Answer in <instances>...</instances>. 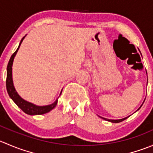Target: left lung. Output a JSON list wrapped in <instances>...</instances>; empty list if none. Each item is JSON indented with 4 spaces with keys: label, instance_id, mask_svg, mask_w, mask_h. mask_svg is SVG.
Segmentation results:
<instances>
[{
    "label": "left lung",
    "instance_id": "left-lung-1",
    "mask_svg": "<svg viewBox=\"0 0 153 153\" xmlns=\"http://www.w3.org/2000/svg\"><path fill=\"white\" fill-rule=\"evenodd\" d=\"M145 101V100H144ZM142 106V105H141ZM141 106H140V108L141 107ZM139 108V109H140ZM128 117H126V118H122V119H119V120H110V119H106V118H102L103 119H104V120H106V121H110V122H112V123H119V122H121V121H124L125 119H126V118H127Z\"/></svg>",
    "mask_w": 153,
    "mask_h": 153
}]
</instances>
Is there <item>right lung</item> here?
<instances>
[{
	"label": "right lung",
	"mask_w": 153,
	"mask_h": 153,
	"mask_svg": "<svg viewBox=\"0 0 153 153\" xmlns=\"http://www.w3.org/2000/svg\"><path fill=\"white\" fill-rule=\"evenodd\" d=\"M25 38V36L21 39V43H20L19 46H18L17 50L12 54V55L11 56L10 61L8 63V65H7V81H6V85H7V90L8 92L9 95L12 100H13L14 102L17 104V106L21 109V110L24 111L25 113L28 114V115H43V114H45L49 112V111L52 110V109L55 107V106L57 105V103H58V99H56V101L53 103V104H50V105L48 106H39L34 105L33 104H31V103L27 102V101H24L23 98H21L19 96L18 93H17L16 90H15V87L13 85V81H12V63H13L14 58H15V55H16L17 52H18V49H19L20 45L22 43L23 40Z\"/></svg>",
	"instance_id": "add662e5"
}]
</instances>
